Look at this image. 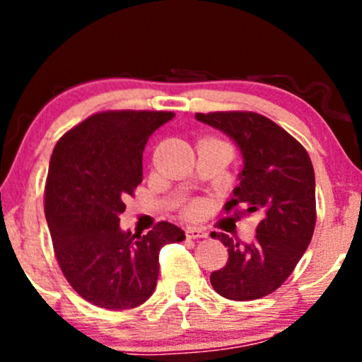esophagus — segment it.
Segmentation results:
<instances>
[{
  "mask_svg": "<svg viewBox=\"0 0 362 362\" xmlns=\"http://www.w3.org/2000/svg\"><path fill=\"white\" fill-rule=\"evenodd\" d=\"M185 236H187L189 240H198V238H206L208 235L199 228H187L185 229Z\"/></svg>",
  "mask_w": 362,
  "mask_h": 362,
  "instance_id": "1",
  "label": "esophagus"
}]
</instances>
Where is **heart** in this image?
<instances>
[{"mask_svg": "<svg viewBox=\"0 0 362 362\" xmlns=\"http://www.w3.org/2000/svg\"><path fill=\"white\" fill-rule=\"evenodd\" d=\"M187 214H189V215H196V214H198V206H196V204H192V206H189V208H187Z\"/></svg>", "mask_w": 362, "mask_h": 362, "instance_id": "1", "label": "heart"}]
</instances>
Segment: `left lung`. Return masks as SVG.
Listing matches in <instances>:
<instances>
[{
	"instance_id": "1",
	"label": "left lung",
	"mask_w": 362,
	"mask_h": 362,
	"mask_svg": "<svg viewBox=\"0 0 362 362\" xmlns=\"http://www.w3.org/2000/svg\"><path fill=\"white\" fill-rule=\"evenodd\" d=\"M196 119L231 136L245 159L224 211L259 218L250 243L211 233L229 252L224 268L210 275L211 287L233 301L272 294L294 272L315 229V173L308 152L261 113L210 112L196 113Z\"/></svg>"
}]
</instances>
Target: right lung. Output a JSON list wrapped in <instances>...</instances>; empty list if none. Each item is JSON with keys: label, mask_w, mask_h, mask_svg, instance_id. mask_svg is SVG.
Listing matches in <instances>:
<instances>
[{"label": "right lung", "mask_w": 362, "mask_h": 362, "mask_svg": "<svg viewBox=\"0 0 362 362\" xmlns=\"http://www.w3.org/2000/svg\"><path fill=\"white\" fill-rule=\"evenodd\" d=\"M173 112L107 110L87 117L54 147L45 182V217L54 255L75 293L105 310L151 298L159 252L184 231L160 221L147 235L120 231L126 198L144 178L148 136Z\"/></svg>", "instance_id": "obj_1"}]
</instances>
